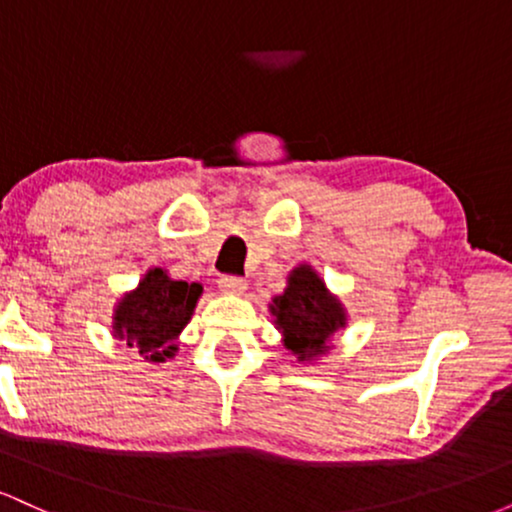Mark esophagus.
<instances>
[{"label": "esophagus", "instance_id": "esophagus-1", "mask_svg": "<svg viewBox=\"0 0 512 512\" xmlns=\"http://www.w3.org/2000/svg\"><path fill=\"white\" fill-rule=\"evenodd\" d=\"M219 289L226 291V293H245L248 291V281L243 279V276H221L219 279Z\"/></svg>", "mask_w": 512, "mask_h": 512}]
</instances>
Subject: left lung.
I'll return each mask as SVG.
<instances>
[{
	"label": "left lung",
	"mask_w": 512,
	"mask_h": 512,
	"mask_svg": "<svg viewBox=\"0 0 512 512\" xmlns=\"http://www.w3.org/2000/svg\"><path fill=\"white\" fill-rule=\"evenodd\" d=\"M281 342L298 361H315L330 351V339L346 327L344 305L327 291L325 281L310 264H298L289 274V286L269 305Z\"/></svg>",
	"instance_id": "1"
}]
</instances>
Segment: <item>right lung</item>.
<instances>
[{"mask_svg":"<svg viewBox=\"0 0 512 512\" xmlns=\"http://www.w3.org/2000/svg\"><path fill=\"white\" fill-rule=\"evenodd\" d=\"M202 296V284L170 279L151 267L134 291L125 293L113 313V337L137 349L146 361L163 363L178 351V337Z\"/></svg>","mask_w":512,"mask_h":512,"instance_id":"obj_1","label":"right lung"}]
</instances>
